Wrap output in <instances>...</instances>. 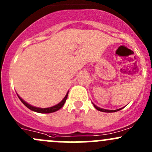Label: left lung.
<instances>
[{
  "label": "left lung",
  "mask_w": 152,
  "mask_h": 152,
  "mask_svg": "<svg viewBox=\"0 0 152 152\" xmlns=\"http://www.w3.org/2000/svg\"><path fill=\"white\" fill-rule=\"evenodd\" d=\"M93 105H94V107H95V108H96L97 110H98V111H102V112H106V113H112V112H116V111H120V110H122V108H124V107H123V108H119V109H116V110H108V109H104V108H100V107L97 106V105L94 104V103H93Z\"/></svg>",
  "instance_id": "left-lung-1"
}]
</instances>
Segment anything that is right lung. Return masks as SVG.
<instances>
[{
	"label": "right lung",
	"mask_w": 152,
	"mask_h": 152,
	"mask_svg": "<svg viewBox=\"0 0 152 152\" xmlns=\"http://www.w3.org/2000/svg\"><path fill=\"white\" fill-rule=\"evenodd\" d=\"M68 95V92H67L66 95H65V96L64 97V98L62 100L61 102H60L58 104L54 105V106H52V107H49V108H38V107L33 106V105H30L29 103H28L26 101H25L21 97L19 96V95H17V96H18L19 98H20V100H21L22 103H23L27 108H28L29 109L31 110V111H35V112H37V113H41V114H49V113H52V112H55V111H58L59 109H60V108L63 106V105L65 104V101H66L67 100Z\"/></svg>",
	"instance_id": "right-lung-1"
}]
</instances>
